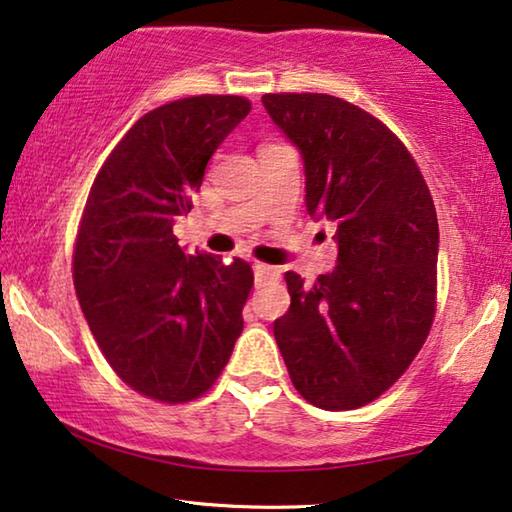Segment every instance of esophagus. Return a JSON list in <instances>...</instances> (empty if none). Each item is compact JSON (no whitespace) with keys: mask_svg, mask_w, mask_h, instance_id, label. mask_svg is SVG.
<instances>
[{"mask_svg":"<svg viewBox=\"0 0 512 512\" xmlns=\"http://www.w3.org/2000/svg\"><path fill=\"white\" fill-rule=\"evenodd\" d=\"M253 271H255V282H257V285H264V282H273V280L280 278V269H275V266L255 264Z\"/></svg>","mask_w":512,"mask_h":512,"instance_id":"1","label":"esophagus"}]
</instances>
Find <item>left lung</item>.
<instances>
[{"instance_id":"8db88e82","label":"left lung","mask_w":512,"mask_h":512,"mask_svg":"<svg viewBox=\"0 0 512 512\" xmlns=\"http://www.w3.org/2000/svg\"><path fill=\"white\" fill-rule=\"evenodd\" d=\"M262 104L303 157L307 214L337 227L335 271L312 287L285 275L291 305L275 342L305 401L362 408L401 378L433 326L431 191L396 134L355 104L323 93H269Z\"/></svg>"}]
</instances>
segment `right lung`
Wrapping results in <instances>:
<instances>
[{
  "label": "right lung",
  "instance_id": "1",
  "mask_svg": "<svg viewBox=\"0 0 512 512\" xmlns=\"http://www.w3.org/2000/svg\"><path fill=\"white\" fill-rule=\"evenodd\" d=\"M239 95H196L136 120L88 193L72 278L111 369L150 399H198L221 376L253 287L243 259L189 255L173 225L205 168L248 116Z\"/></svg>",
  "mask_w": 512,
  "mask_h": 512
}]
</instances>
